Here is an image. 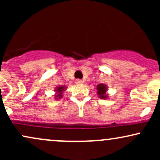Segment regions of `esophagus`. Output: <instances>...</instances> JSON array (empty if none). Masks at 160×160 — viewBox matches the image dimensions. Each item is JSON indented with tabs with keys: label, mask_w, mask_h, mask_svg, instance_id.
<instances>
[{
	"label": "esophagus",
	"mask_w": 160,
	"mask_h": 160,
	"mask_svg": "<svg viewBox=\"0 0 160 160\" xmlns=\"http://www.w3.org/2000/svg\"><path fill=\"white\" fill-rule=\"evenodd\" d=\"M82 80H80V79H78V80H76V83L77 84H81L82 83Z\"/></svg>",
	"instance_id": "obj_1"
}]
</instances>
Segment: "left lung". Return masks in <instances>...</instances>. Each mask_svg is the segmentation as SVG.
I'll use <instances>...</instances> for the list:
<instances>
[{"mask_svg": "<svg viewBox=\"0 0 160 160\" xmlns=\"http://www.w3.org/2000/svg\"><path fill=\"white\" fill-rule=\"evenodd\" d=\"M97 89V94L98 97L102 99H106L108 98V95L107 94L108 86L104 83H99L96 87Z\"/></svg>", "mask_w": 160, "mask_h": 160, "instance_id": "obj_1", "label": "left lung"}]
</instances>
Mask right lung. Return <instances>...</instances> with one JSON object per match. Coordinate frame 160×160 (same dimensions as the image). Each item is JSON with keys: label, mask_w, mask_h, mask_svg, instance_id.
I'll list each match as a JSON object with an SVG mask.
<instances>
[{"label": "right lung", "mask_w": 160, "mask_h": 160, "mask_svg": "<svg viewBox=\"0 0 160 160\" xmlns=\"http://www.w3.org/2000/svg\"><path fill=\"white\" fill-rule=\"evenodd\" d=\"M67 89V86H58L55 89V92H56V94H55V98L56 99H59L62 98V94L63 92L66 90Z\"/></svg>", "instance_id": "right-lung-1"}]
</instances>
